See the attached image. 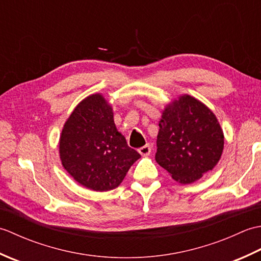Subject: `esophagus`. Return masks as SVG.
Instances as JSON below:
<instances>
[{"instance_id":"34e87169","label":"esophagus","mask_w":261,"mask_h":261,"mask_svg":"<svg viewBox=\"0 0 261 261\" xmlns=\"http://www.w3.org/2000/svg\"><path fill=\"white\" fill-rule=\"evenodd\" d=\"M138 151H139V153L143 157L149 156V154H150V152H151V148L149 145H146V146L139 148V150H138Z\"/></svg>"}]
</instances>
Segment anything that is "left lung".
<instances>
[{"mask_svg": "<svg viewBox=\"0 0 261 261\" xmlns=\"http://www.w3.org/2000/svg\"><path fill=\"white\" fill-rule=\"evenodd\" d=\"M224 136L214 113L191 95H181L163 111L156 162L180 184H191L212 170L223 151Z\"/></svg>", "mask_w": 261, "mask_h": 261, "instance_id": "left-lung-1", "label": "left lung"}]
</instances>
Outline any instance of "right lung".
I'll return each mask as SVG.
<instances>
[{
    "mask_svg": "<svg viewBox=\"0 0 261 261\" xmlns=\"http://www.w3.org/2000/svg\"><path fill=\"white\" fill-rule=\"evenodd\" d=\"M59 156L77 182L96 192L118 187L141 157L116 129L112 107L101 94L83 99L69 115L60 136Z\"/></svg>",
    "mask_w": 261,
    "mask_h": 261,
    "instance_id": "right-lung-1",
    "label": "right lung"
}]
</instances>
